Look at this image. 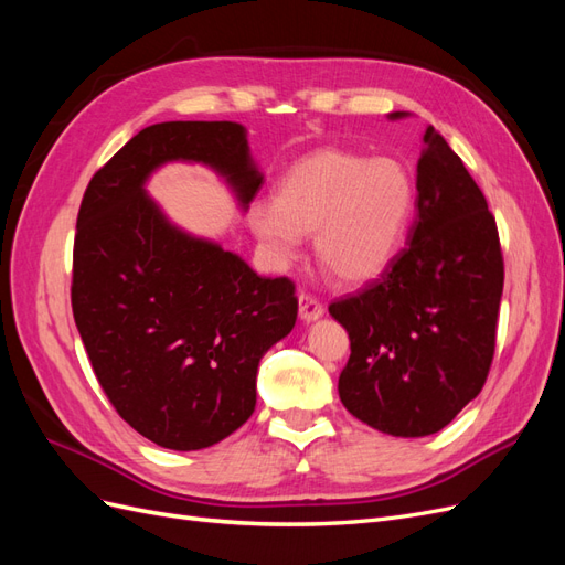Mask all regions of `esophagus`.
Here are the masks:
<instances>
[{
  "label": "esophagus",
  "mask_w": 565,
  "mask_h": 565,
  "mask_svg": "<svg viewBox=\"0 0 565 565\" xmlns=\"http://www.w3.org/2000/svg\"><path fill=\"white\" fill-rule=\"evenodd\" d=\"M322 313H324V309L318 299H313L311 295H303V292L299 295V318L303 322H313V320L322 318Z\"/></svg>",
  "instance_id": "obj_1"
}]
</instances>
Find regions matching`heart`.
<instances>
[{"instance_id": "heart-1", "label": "heart", "mask_w": 565, "mask_h": 565, "mask_svg": "<svg viewBox=\"0 0 565 565\" xmlns=\"http://www.w3.org/2000/svg\"><path fill=\"white\" fill-rule=\"evenodd\" d=\"M413 212L415 183L398 160L318 150L282 177L276 202L254 204L249 226L278 262L316 235L320 266L341 285H363L398 254Z\"/></svg>"}]
</instances>
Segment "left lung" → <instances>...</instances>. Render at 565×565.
<instances>
[{
    "label": "left lung",
    "mask_w": 565,
    "mask_h": 565,
    "mask_svg": "<svg viewBox=\"0 0 565 565\" xmlns=\"http://www.w3.org/2000/svg\"><path fill=\"white\" fill-rule=\"evenodd\" d=\"M415 207L407 247L382 276L330 303L351 339L341 403L372 429L403 438L440 431L481 393L504 285L494 216L434 127L422 136Z\"/></svg>",
    "instance_id": "1"
}]
</instances>
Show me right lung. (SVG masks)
I'll list each match as a JSON object with an SVG mask.
<instances>
[{"label": "right lung", "mask_w": 565, "mask_h": 565, "mask_svg": "<svg viewBox=\"0 0 565 565\" xmlns=\"http://www.w3.org/2000/svg\"><path fill=\"white\" fill-rule=\"evenodd\" d=\"M167 162H200L241 210L259 193L247 129L162 122L98 169L77 214L73 316L96 380L131 429L169 450H202L252 417L264 353L292 332L287 278L174 226L146 193Z\"/></svg>", "instance_id": "add662e5"}]
</instances>
